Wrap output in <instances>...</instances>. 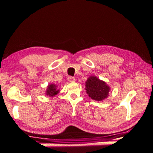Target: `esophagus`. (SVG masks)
Returning <instances> with one entry per match:
<instances>
[{"label": "esophagus", "mask_w": 153, "mask_h": 153, "mask_svg": "<svg viewBox=\"0 0 153 153\" xmlns=\"http://www.w3.org/2000/svg\"><path fill=\"white\" fill-rule=\"evenodd\" d=\"M68 80L69 82H73L75 81V78H74V77H73L71 76H69L68 77Z\"/></svg>", "instance_id": "obj_1"}]
</instances>
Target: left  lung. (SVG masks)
I'll list each match as a JSON object with an SVG mask.
<instances>
[{"label": "left lung", "mask_w": 153, "mask_h": 153, "mask_svg": "<svg viewBox=\"0 0 153 153\" xmlns=\"http://www.w3.org/2000/svg\"><path fill=\"white\" fill-rule=\"evenodd\" d=\"M87 93L92 100L102 101L106 98L110 91L109 87L103 81L96 76H90L85 82Z\"/></svg>", "instance_id": "left-lung-1"}]
</instances>
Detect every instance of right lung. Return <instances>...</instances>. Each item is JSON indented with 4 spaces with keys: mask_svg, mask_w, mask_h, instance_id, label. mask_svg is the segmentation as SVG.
Masks as SVG:
<instances>
[{
    "mask_svg": "<svg viewBox=\"0 0 153 153\" xmlns=\"http://www.w3.org/2000/svg\"><path fill=\"white\" fill-rule=\"evenodd\" d=\"M56 86L53 84H51L48 87V89L47 91V94L49 95L50 96H54L55 95L57 94L59 92V90L56 89Z\"/></svg>",
    "mask_w": 153,
    "mask_h": 153,
    "instance_id": "right-lung-1",
    "label": "right lung"
}]
</instances>
